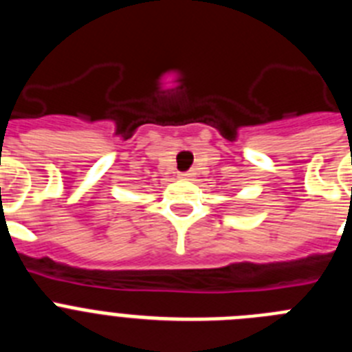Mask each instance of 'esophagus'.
Listing matches in <instances>:
<instances>
[{
  "instance_id": "esophagus-1",
  "label": "esophagus",
  "mask_w": 352,
  "mask_h": 352,
  "mask_svg": "<svg viewBox=\"0 0 352 352\" xmlns=\"http://www.w3.org/2000/svg\"><path fill=\"white\" fill-rule=\"evenodd\" d=\"M179 178H183V179L192 178V173H188V170H186V173H182V174H179Z\"/></svg>"
}]
</instances>
